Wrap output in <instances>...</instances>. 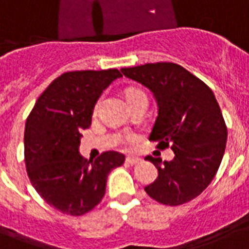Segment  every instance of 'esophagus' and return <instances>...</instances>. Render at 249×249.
I'll use <instances>...</instances> for the list:
<instances>
[{"mask_svg": "<svg viewBox=\"0 0 249 249\" xmlns=\"http://www.w3.org/2000/svg\"><path fill=\"white\" fill-rule=\"evenodd\" d=\"M125 161H126V164H129V165H136V164H138L141 161L140 158H137V156H128L126 159H125Z\"/></svg>", "mask_w": 249, "mask_h": 249, "instance_id": "obj_1", "label": "esophagus"}]
</instances>
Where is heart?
I'll use <instances>...</instances> for the list:
<instances>
[{"label":"heart","instance_id":"b5f03b06","mask_svg":"<svg viewBox=\"0 0 249 249\" xmlns=\"http://www.w3.org/2000/svg\"><path fill=\"white\" fill-rule=\"evenodd\" d=\"M140 98H147V95L144 94V91L140 89H129L126 91V99H128L129 103L136 101V99H140Z\"/></svg>","mask_w":249,"mask_h":249}]
</instances>
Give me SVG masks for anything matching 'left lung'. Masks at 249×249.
<instances>
[{
	"instance_id": "obj_1",
	"label": "left lung",
	"mask_w": 249,
	"mask_h": 249,
	"mask_svg": "<svg viewBox=\"0 0 249 249\" xmlns=\"http://www.w3.org/2000/svg\"><path fill=\"white\" fill-rule=\"evenodd\" d=\"M123 75L150 89L158 117L150 141L173 150L174 159L147 156L159 176L144 191L165 205H181L200 195L224 158L228 128L216 97L196 76L176 63L160 62L121 68Z\"/></svg>"
}]
</instances>
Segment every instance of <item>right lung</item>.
<instances>
[{
    "mask_svg": "<svg viewBox=\"0 0 249 249\" xmlns=\"http://www.w3.org/2000/svg\"><path fill=\"white\" fill-rule=\"evenodd\" d=\"M119 77V70L66 72L41 94L27 119V173L40 196L59 212L81 216L91 211L105 196L109 172L124 164L120 152L106 151L94 161L79 152L98 98Z\"/></svg>",
    "mask_w": 249,
    "mask_h": 249,
    "instance_id": "1",
    "label": "right lung"
}]
</instances>
